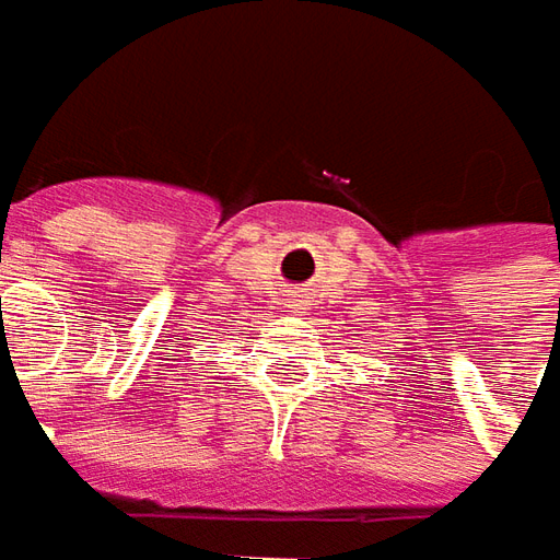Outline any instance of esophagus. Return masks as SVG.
I'll list each match as a JSON object with an SVG mask.
<instances>
[{
  "label": "esophagus",
  "mask_w": 560,
  "mask_h": 560,
  "mask_svg": "<svg viewBox=\"0 0 560 560\" xmlns=\"http://www.w3.org/2000/svg\"><path fill=\"white\" fill-rule=\"evenodd\" d=\"M300 303H303V294H300V291H291V294H288V306H300Z\"/></svg>",
  "instance_id": "34e87169"
}]
</instances>
